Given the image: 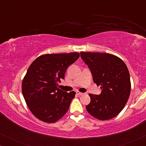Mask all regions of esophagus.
Returning <instances> with one entry per match:
<instances>
[{
	"label": "esophagus",
	"instance_id": "obj_1",
	"mask_svg": "<svg viewBox=\"0 0 146 146\" xmlns=\"http://www.w3.org/2000/svg\"><path fill=\"white\" fill-rule=\"evenodd\" d=\"M76 94L78 95V96H82L84 94V93H82L80 92L79 91H76Z\"/></svg>",
	"mask_w": 146,
	"mask_h": 146
}]
</instances>
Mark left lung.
I'll return each instance as SVG.
<instances>
[{
  "label": "left lung",
  "instance_id": "8db88e82",
  "mask_svg": "<svg viewBox=\"0 0 146 146\" xmlns=\"http://www.w3.org/2000/svg\"><path fill=\"white\" fill-rule=\"evenodd\" d=\"M93 80L100 86V95L89 94L90 103L88 112L100 120H108L120 113L128 100L131 82L127 68L122 60L108 53L80 52Z\"/></svg>",
  "mask_w": 146,
  "mask_h": 146
}]
</instances>
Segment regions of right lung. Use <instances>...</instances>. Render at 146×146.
I'll return each mask as SVG.
<instances>
[{"instance_id": "add662e5", "label": "right lung", "mask_w": 146, "mask_h": 146, "mask_svg": "<svg viewBox=\"0 0 146 146\" xmlns=\"http://www.w3.org/2000/svg\"><path fill=\"white\" fill-rule=\"evenodd\" d=\"M80 57L78 52L46 54L30 66L22 82L24 98L33 114L40 120L54 123L67 112L75 92L58 88L67 68Z\"/></svg>"}]
</instances>
